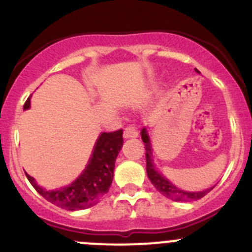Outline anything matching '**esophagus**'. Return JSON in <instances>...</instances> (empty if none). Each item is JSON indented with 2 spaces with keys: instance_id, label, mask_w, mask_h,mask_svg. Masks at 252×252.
<instances>
[{
  "instance_id": "obj_1",
  "label": "esophagus",
  "mask_w": 252,
  "mask_h": 252,
  "mask_svg": "<svg viewBox=\"0 0 252 252\" xmlns=\"http://www.w3.org/2000/svg\"><path fill=\"white\" fill-rule=\"evenodd\" d=\"M123 136L126 139L136 138V136H138V130H136V128L134 126H128L126 129H124Z\"/></svg>"
}]
</instances>
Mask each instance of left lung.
<instances>
[{
  "label": "left lung",
  "mask_w": 252,
  "mask_h": 252,
  "mask_svg": "<svg viewBox=\"0 0 252 252\" xmlns=\"http://www.w3.org/2000/svg\"><path fill=\"white\" fill-rule=\"evenodd\" d=\"M197 72H199L196 69ZM141 139L144 141V145H145V158H146V173H148L149 180L151 181V183L154 185V187L160 192L161 194H163L167 198L172 199L176 202H188V201H197V199H201L202 197L206 196L211 189H206V191L202 192H186L180 189L178 187H176L175 185L170 182V181L166 180L162 175L158 172L155 170L153 165V158H151V145L150 140H149V136L146 134L145 129L141 130Z\"/></svg>",
  "instance_id": "obj_1"
}]
</instances>
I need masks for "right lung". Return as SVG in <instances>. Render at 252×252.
Instances as JSON below:
<instances>
[{"label":"right lung","instance_id":"right-lung-1","mask_svg":"<svg viewBox=\"0 0 252 252\" xmlns=\"http://www.w3.org/2000/svg\"><path fill=\"white\" fill-rule=\"evenodd\" d=\"M29 98L24 103V109L29 108ZM123 130L118 129L111 133H102L94 145L86 170L75 182L67 187L45 191L39 187L33 177L26 173L35 191L46 201L67 211L86 209L98 203L108 192L113 180L114 162L123 146Z\"/></svg>","mask_w":252,"mask_h":252}]
</instances>
